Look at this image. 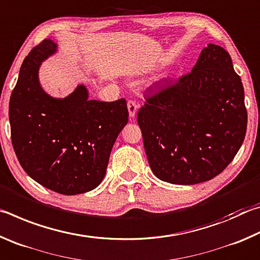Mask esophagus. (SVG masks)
Masks as SVG:
<instances>
[{
  "instance_id": "obj_1",
  "label": "esophagus",
  "mask_w": 260,
  "mask_h": 260,
  "mask_svg": "<svg viewBox=\"0 0 260 260\" xmlns=\"http://www.w3.org/2000/svg\"><path fill=\"white\" fill-rule=\"evenodd\" d=\"M127 109H128V113L131 118H134L136 111H138V104L135 103V101H128L127 102Z\"/></svg>"
}]
</instances>
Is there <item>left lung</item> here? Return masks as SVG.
I'll return each mask as SVG.
<instances>
[{"instance_id": "8db88e82", "label": "left lung", "mask_w": 260, "mask_h": 260, "mask_svg": "<svg viewBox=\"0 0 260 260\" xmlns=\"http://www.w3.org/2000/svg\"><path fill=\"white\" fill-rule=\"evenodd\" d=\"M139 110L144 150L161 181L196 184L221 173L243 143L248 114L228 52L209 43L191 72L146 95Z\"/></svg>"}]
</instances>
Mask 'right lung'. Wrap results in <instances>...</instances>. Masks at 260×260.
I'll use <instances>...</instances> for the list:
<instances>
[{"instance_id": "right-lung-1", "label": "right lung", "mask_w": 260, "mask_h": 260, "mask_svg": "<svg viewBox=\"0 0 260 260\" xmlns=\"http://www.w3.org/2000/svg\"><path fill=\"white\" fill-rule=\"evenodd\" d=\"M57 49V43L46 39L21 64L9 103L11 140L30 178L52 191L78 195L102 182L128 110L125 99L89 100L83 83L63 99L46 93L39 71Z\"/></svg>"}]
</instances>
